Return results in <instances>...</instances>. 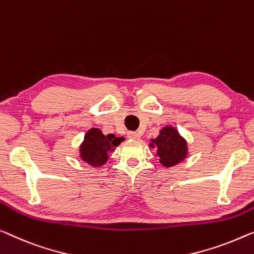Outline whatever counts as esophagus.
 <instances>
[{"label": "esophagus", "mask_w": 254, "mask_h": 254, "mask_svg": "<svg viewBox=\"0 0 254 254\" xmlns=\"http://www.w3.org/2000/svg\"><path fill=\"white\" fill-rule=\"evenodd\" d=\"M127 138H130V139H134V140H137V139H139V137L140 135L137 133V132H133V131H130V132H127Z\"/></svg>", "instance_id": "esophagus-1"}]
</instances>
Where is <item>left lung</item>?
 <instances>
[{
	"mask_svg": "<svg viewBox=\"0 0 254 254\" xmlns=\"http://www.w3.org/2000/svg\"><path fill=\"white\" fill-rule=\"evenodd\" d=\"M150 147L157 149L160 162L166 168L185 160L187 155V142L175 127H165L157 138L150 140Z\"/></svg>",
	"mask_w": 254,
	"mask_h": 254,
	"instance_id": "left-lung-1",
	"label": "left lung"
}]
</instances>
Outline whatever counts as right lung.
<instances>
[{"label":"right lung","instance_id":"obj_1","mask_svg":"<svg viewBox=\"0 0 254 254\" xmlns=\"http://www.w3.org/2000/svg\"><path fill=\"white\" fill-rule=\"evenodd\" d=\"M123 140L122 137H115L114 134L105 135L99 128H91L84 135V141L79 149L81 158L94 168L104 165L108 160L109 153Z\"/></svg>","mask_w":254,"mask_h":254}]
</instances>
